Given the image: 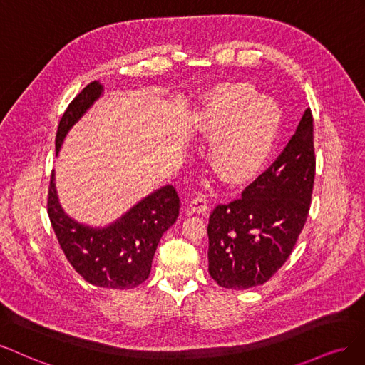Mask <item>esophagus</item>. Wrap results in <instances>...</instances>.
Wrapping results in <instances>:
<instances>
[{"mask_svg": "<svg viewBox=\"0 0 365 365\" xmlns=\"http://www.w3.org/2000/svg\"><path fill=\"white\" fill-rule=\"evenodd\" d=\"M190 207H191L192 212H195V214H205L206 210L209 209V206H207V195L200 194V195L194 197L191 202H190Z\"/></svg>", "mask_w": 365, "mask_h": 365, "instance_id": "obj_1", "label": "esophagus"}]
</instances>
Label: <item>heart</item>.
Masks as SVG:
<instances>
[{
	"instance_id": "heart-1",
	"label": "heart",
	"mask_w": 365,
	"mask_h": 365,
	"mask_svg": "<svg viewBox=\"0 0 365 365\" xmlns=\"http://www.w3.org/2000/svg\"><path fill=\"white\" fill-rule=\"evenodd\" d=\"M195 132L209 138V165L226 183L249 180L262 167L280 125L277 104L242 83H225L203 98Z\"/></svg>"
}]
</instances>
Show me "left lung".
Returning <instances> with one entry per match:
<instances>
[{
  "label": "left lung",
  "mask_w": 365,
  "mask_h": 365,
  "mask_svg": "<svg viewBox=\"0 0 365 365\" xmlns=\"http://www.w3.org/2000/svg\"><path fill=\"white\" fill-rule=\"evenodd\" d=\"M314 175V124L307 109L273 165L241 198L209 217V274L220 287L262 285L285 264L308 218Z\"/></svg>",
  "instance_id": "1"
}]
</instances>
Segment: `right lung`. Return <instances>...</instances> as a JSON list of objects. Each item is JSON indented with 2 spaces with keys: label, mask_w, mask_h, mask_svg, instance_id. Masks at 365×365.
I'll list each match as a JSON object with an SVG mask.
<instances>
[{
  "label": "right lung",
  "mask_w": 365,
  "mask_h": 365,
  "mask_svg": "<svg viewBox=\"0 0 365 365\" xmlns=\"http://www.w3.org/2000/svg\"><path fill=\"white\" fill-rule=\"evenodd\" d=\"M103 93L100 81H92L68 106L57 128L56 156L69 130ZM46 206L57 241L81 277L93 287L130 289L148 277L162 235L179 217L180 200L174 187L165 185L139 200L110 225L89 226L63 210L53 171Z\"/></svg>",
  "instance_id": "1"
}]
</instances>
